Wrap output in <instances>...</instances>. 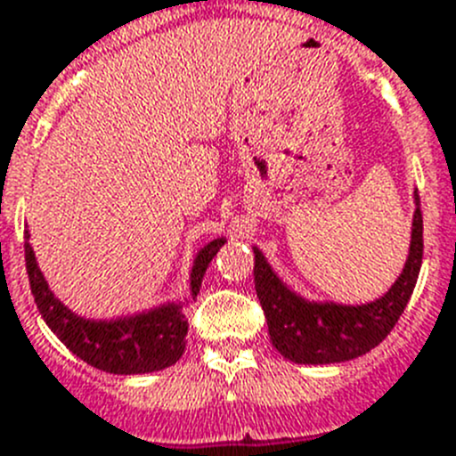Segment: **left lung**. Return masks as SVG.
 I'll return each mask as SVG.
<instances>
[{
  "label": "left lung",
  "instance_id": "1",
  "mask_svg": "<svg viewBox=\"0 0 456 456\" xmlns=\"http://www.w3.org/2000/svg\"><path fill=\"white\" fill-rule=\"evenodd\" d=\"M416 192L411 248L404 270L384 297L343 306L306 302L279 281L264 254L254 248V289L268 322L273 346L293 363H340L366 354L391 334L407 306L422 264V211Z\"/></svg>",
  "mask_w": 456,
  "mask_h": 456
}]
</instances>
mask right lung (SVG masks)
Wrapping results in <instances>:
<instances>
[{
  "mask_svg": "<svg viewBox=\"0 0 456 456\" xmlns=\"http://www.w3.org/2000/svg\"><path fill=\"white\" fill-rule=\"evenodd\" d=\"M223 243L224 238L213 240L195 258L191 273L192 297L200 293L204 273ZM24 261H27L28 284L40 315L49 330L81 361L113 375H141V372L163 370L182 359L186 350L188 322L179 305L159 306L147 314L110 320V322L84 320L65 309L47 289V281L38 270L34 249L28 243H24Z\"/></svg>",
  "mask_w": 456,
  "mask_h": 456,
  "instance_id": "right-lung-1",
  "label": "right lung"
}]
</instances>
